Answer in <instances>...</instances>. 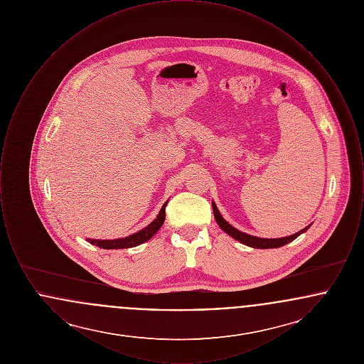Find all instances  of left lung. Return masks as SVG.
<instances>
[{
	"instance_id": "left-lung-1",
	"label": "left lung",
	"mask_w": 364,
	"mask_h": 364,
	"mask_svg": "<svg viewBox=\"0 0 364 364\" xmlns=\"http://www.w3.org/2000/svg\"><path fill=\"white\" fill-rule=\"evenodd\" d=\"M213 211H214V218H215L217 224L220 225V228L224 232H226L229 236H232L233 239L239 240V242L245 244V245H250L252 248H277V247H282V245H285V244L294 240L299 235H301L303 232H306L310 228V225H309L307 228L301 229L300 232L294 233L292 236H287V237H281V239H260V237H255V236L242 233V232L237 230L236 228H233L230 224H228L225 220L223 218V215L220 214V211H218V208H217L214 202H213Z\"/></svg>"
}]
</instances>
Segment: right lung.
I'll use <instances>...</instances> for the list:
<instances>
[{
    "label": "right lung",
    "instance_id": "1",
    "mask_svg": "<svg viewBox=\"0 0 364 364\" xmlns=\"http://www.w3.org/2000/svg\"><path fill=\"white\" fill-rule=\"evenodd\" d=\"M165 208L166 203H164V206L161 208L158 217L156 220L150 224V225L143 228L141 230H139L138 233H134L131 236L122 237V239H116V240H92V239H87V242L100 247V248H105V250H119V248H131V247H136L141 242L150 240L158 229L162 226L164 221H165Z\"/></svg>",
    "mask_w": 364,
    "mask_h": 364
}]
</instances>
